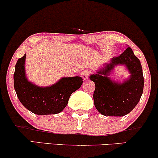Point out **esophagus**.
Masks as SVG:
<instances>
[{"mask_svg":"<svg viewBox=\"0 0 158 158\" xmlns=\"http://www.w3.org/2000/svg\"><path fill=\"white\" fill-rule=\"evenodd\" d=\"M89 76V72L88 71H87V70H84V71H81V77H82V79H85V80L88 79Z\"/></svg>","mask_w":158,"mask_h":158,"instance_id":"obj_1","label":"esophagus"}]
</instances>
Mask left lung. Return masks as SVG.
Masks as SVG:
<instances>
[{
	"instance_id": "1",
	"label": "left lung",
	"mask_w": 158,
	"mask_h": 158,
	"mask_svg": "<svg viewBox=\"0 0 158 158\" xmlns=\"http://www.w3.org/2000/svg\"><path fill=\"white\" fill-rule=\"evenodd\" d=\"M125 64L131 75L123 84L112 82L107 76L116 64ZM95 82L93 93L95 106L104 116L122 117L131 112L138 104L143 89L142 68L139 58L127 47L120 55L111 59L104 69L90 76Z\"/></svg>"
}]
</instances>
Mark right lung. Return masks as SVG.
I'll return each instance as SVG.
<instances>
[{
	"instance_id": "right-lung-1",
	"label": "right lung",
	"mask_w": 158,
	"mask_h": 158,
	"mask_svg": "<svg viewBox=\"0 0 158 158\" xmlns=\"http://www.w3.org/2000/svg\"><path fill=\"white\" fill-rule=\"evenodd\" d=\"M26 55L18 59L14 73V85L19 101L26 109L39 115L61 112L73 92L83 82L79 77H64L52 86L40 87L27 80L25 72Z\"/></svg>"
}]
</instances>
